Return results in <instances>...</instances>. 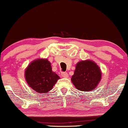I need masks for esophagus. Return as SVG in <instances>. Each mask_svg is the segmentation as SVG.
Here are the masks:
<instances>
[{
    "mask_svg": "<svg viewBox=\"0 0 128 128\" xmlns=\"http://www.w3.org/2000/svg\"><path fill=\"white\" fill-rule=\"evenodd\" d=\"M61 76H62V77L64 78H67L68 77V74L67 72L62 73H61Z\"/></svg>",
    "mask_w": 128,
    "mask_h": 128,
    "instance_id": "esophagus-1",
    "label": "esophagus"
}]
</instances>
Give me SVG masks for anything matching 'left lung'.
I'll use <instances>...</instances> for the list:
<instances>
[{"label":"left lung","mask_w":128,"mask_h":128,"mask_svg":"<svg viewBox=\"0 0 128 128\" xmlns=\"http://www.w3.org/2000/svg\"><path fill=\"white\" fill-rule=\"evenodd\" d=\"M101 78L102 72L99 66L92 60H86L76 64L71 80L78 90L90 92L96 88Z\"/></svg>","instance_id":"left-lung-1"}]
</instances>
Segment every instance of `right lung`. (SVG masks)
I'll return each mask as SVG.
<instances>
[{"instance_id":"add662e5","label":"right lung","mask_w":128,"mask_h":128,"mask_svg":"<svg viewBox=\"0 0 128 128\" xmlns=\"http://www.w3.org/2000/svg\"><path fill=\"white\" fill-rule=\"evenodd\" d=\"M28 85L38 93H46L53 88L60 76L52 72L48 59L38 58L32 61L24 71Z\"/></svg>"}]
</instances>
